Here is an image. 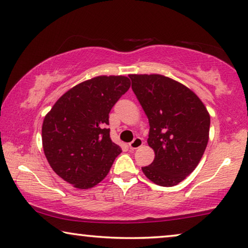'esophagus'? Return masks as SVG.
Masks as SVG:
<instances>
[{
  "instance_id": "1",
  "label": "esophagus",
  "mask_w": 248,
  "mask_h": 248,
  "mask_svg": "<svg viewBox=\"0 0 248 248\" xmlns=\"http://www.w3.org/2000/svg\"><path fill=\"white\" fill-rule=\"evenodd\" d=\"M143 143H144L143 140L140 139V137H135L134 140H132V142L128 144V147L131 148V150H136V148L142 146Z\"/></svg>"
}]
</instances>
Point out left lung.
Returning a JSON list of instances; mask_svg holds the SVG:
<instances>
[{"mask_svg": "<svg viewBox=\"0 0 248 248\" xmlns=\"http://www.w3.org/2000/svg\"><path fill=\"white\" fill-rule=\"evenodd\" d=\"M129 78L148 119L147 143L155 152L143 173L157 185H177L196 169L207 146V109L188 87L166 76L132 74Z\"/></svg>", "mask_w": 248, "mask_h": 248, "instance_id": "obj_1", "label": "left lung"}]
</instances>
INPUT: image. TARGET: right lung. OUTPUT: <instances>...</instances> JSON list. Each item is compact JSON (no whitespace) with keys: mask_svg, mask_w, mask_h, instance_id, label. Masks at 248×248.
I'll return each mask as SVG.
<instances>
[{"mask_svg":"<svg viewBox=\"0 0 248 248\" xmlns=\"http://www.w3.org/2000/svg\"><path fill=\"white\" fill-rule=\"evenodd\" d=\"M129 86L126 76H97L67 91L45 116L44 154L53 170L74 187L97 185L121 154L109 137L108 114Z\"/></svg>","mask_w":248,"mask_h":248,"instance_id":"right-lung-1","label":"right lung"}]
</instances>
